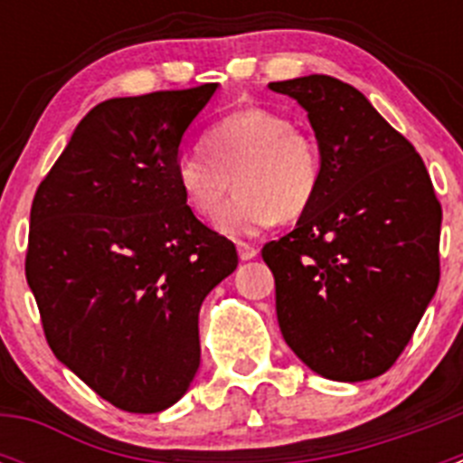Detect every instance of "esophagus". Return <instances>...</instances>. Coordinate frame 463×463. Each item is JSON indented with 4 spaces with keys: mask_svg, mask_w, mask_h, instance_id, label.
I'll list each match as a JSON object with an SVG mask.
<instances>
[{
    "mask_svg": "<svg viewBox=\"0 0 463 463\" xmlns=\"http://www.w3.org/2000/svg\"><path fill=\"white\" fill-rule=\"evenodd\" d=\"M257 257V248L255 245H248V243H239V260L241 261H250Z\"/></svg>",
    "mask_w": 463,
    "mask_h": 463,
    "instance_id": "1",
    "label": "esophagus"
}]
</instances>
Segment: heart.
<instances>
[{
	"label": "heart",
	"instance_id": "b5f03b06",
	"mask_svg": "<svg viewBox=\"0 0 463 463\" xmlns=\"http://www.w3.org/2000/svg\"><path fill=\"white\" fill-rule=\"evenodd\" d=\"M202 143L206 154L183 150L175 157V185L196 215L211 218L234 177L240 192L215 218V229L229 239H252L276 218H298L317 194L320 150L278 110L232 113L208 127Z\"/></svg>",
	"mask_w": 463,
	"mask_h": 463
}]
</instances>
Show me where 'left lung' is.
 I'll return each instance as SVG.
<instances>
[{"label": "left lung", "mask_w": 463, "mask_h": 463, "mask_svg": "<svg viewBox=\"0 0 463 463\" xmlns=\"http://www.w3.org/2000/svg\"><path fill=\"white\" fill-rule=\"evenodd\" d=\"M269 88L308 113L322 157L313 203L261 250L282 338L322 378H378L439 288L443 211L431 178L353 85L313 73Z\"/></svg>", "instance_id": "8db88e82"}]
</instances>
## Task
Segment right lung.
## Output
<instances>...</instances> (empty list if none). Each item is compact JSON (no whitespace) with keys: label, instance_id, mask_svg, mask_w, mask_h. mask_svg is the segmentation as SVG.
Masks as SVG:
<instances>
[{"label":"right lung","instance_id":"1","mask_svg":"<svg viewBox=\"0 0 463 463\" xmlns=\"http://www.w3.org/2000/svg\"><path fill=\"white\" fill-rule=\"evenodd\" d=\"M218 83L116 97L41 181L24 273L52 354L120 411L162 412L199 369V308L239 255L175 185L187 127Z\"/></svg>","mask_w":463,"mask_h":463}]
</instances>
